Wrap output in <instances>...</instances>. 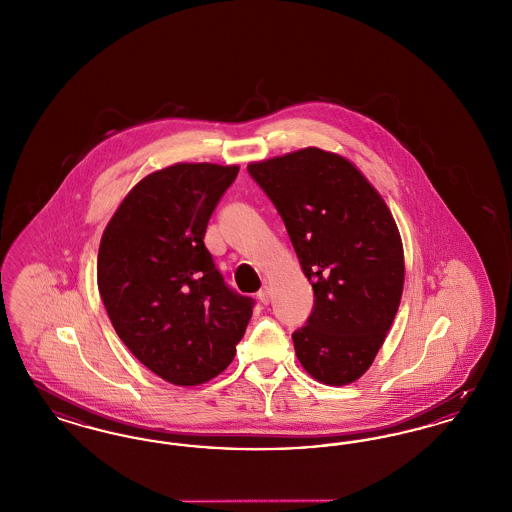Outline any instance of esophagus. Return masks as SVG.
I'll return each instance as SVG.
<instances>
[{
	"label": "esophagus",
	"mask_w": 512,
	"mask_h": 512,
	"mask_svg": "<svg viewBox=\"0 0 512 512\" xmlns=\"http://www.w3.org/2000/svg\"><path fill=\"white\" fill-rule=\"evenodd\" d=\"M270 297H272V295H270V287L268 286L261 287V291L257 293V299H259L261 305H268V303H270Z\"/></svg>",
	"instance_id": "34e87169"
}]
</instances>
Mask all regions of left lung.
Instances as JSON below:
<instances>
[{
	"label": "left lung",
	"mask_w": 512,
	"mask_h": 512,
	"mask_svg": "<svg viewBox=\"0 0 512 512\" xmlns=\"http://www.w3.org/2000/svg\"><path fill=\"white\" fill-rule=\"evenodd\" d=\"M278 209L314 289L295 354L316 381L341 387L373 364L404 289V247L394 217L347 158L308 146L247 165Z\"/></svg>",
	"instance_id": "obj_1"
}]
</instances>
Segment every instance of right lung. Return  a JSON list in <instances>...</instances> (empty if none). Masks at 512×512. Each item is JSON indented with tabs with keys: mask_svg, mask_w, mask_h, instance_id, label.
<instances>
[{
	"mask_svg": "<svg viewBox=\"0 0 512 512\" xmlns=\"http://www.w3.org/2000/svg\"><path fill=\"white\" fill-rule=\"evenodd\" d=\"M240 167L175 164L146 175L106 225L97 284L135 358L167 383L194 387L234 360L253 299L226 286L205 228Z\"/></svg>",
	"mask_w": 512,
	"mask_h": 512,
	"instance_id": "obj_1",
	"label": "right lung"
}]
</instances>
